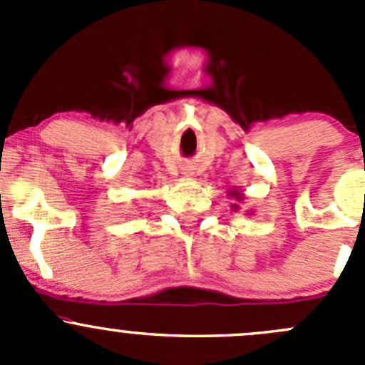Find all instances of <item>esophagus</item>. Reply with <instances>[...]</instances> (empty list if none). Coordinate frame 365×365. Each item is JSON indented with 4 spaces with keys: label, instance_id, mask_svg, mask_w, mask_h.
<instances>
[{
    "label": "esophagus",
    "instance_id": "esophagus-1",
    "mask_svg": "<svg viewBox=\"0 0 365 365\" xmlns=\"http://www.w3.org/2000/svg\"><path fill=\"white\" fill-rule=\"evenodd\" d=\"M183 175H187V176H190V175H192V171H190V169H185V171H183Z\"/></svg>",
    "mask_w": 365,
    "mask_h": 365
}]
</instances>
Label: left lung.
I'll return each instance as SVG.
<instances>
[{
	"mask_svg": "<svg viewBox=\"0 0 365 365\" xmlns=\"http://www.w3.org/2000/svg\"><path fill=\"white\" fill-rule=\"evenodd\" d=\"M231 196H235V197H237V200H242V197H244L240 192H238V190H231ZM233 206H235V210L238 208L237 205H233Z\"/></svg>",
	"mask_w": 365,
	"mask_h": 365,
	"instance_id": "1",
	"label": "left lung"
}]
</instances>
